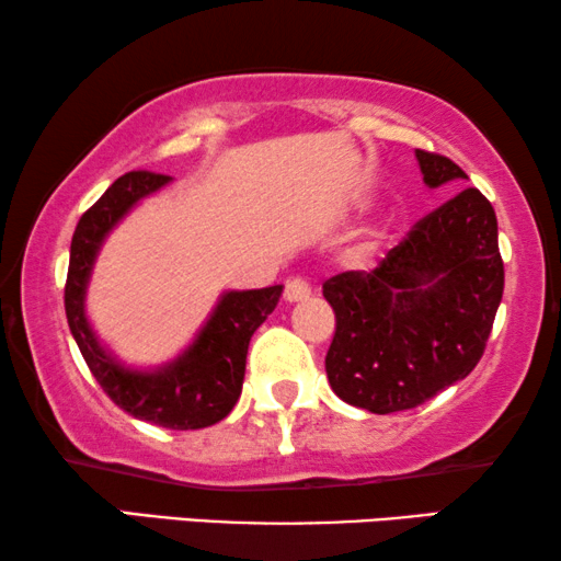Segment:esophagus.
<instances>
[{"label": "esophagus", "mask_w": 561, "mask_h": 561, "mask_svg": "<svg viewBox=\"0 0 561 561\" xmlns=\"http://www.w3.org/2000/svg\"><path fill=\"white\" fill-rule=\"evenodd\" d=\"M309 296H311V288L304 278H290L286 283V290H283V298H286V301H290V304L304 301V298H309Z\"/></svg>", "instance_id": "1"}]
</instances>
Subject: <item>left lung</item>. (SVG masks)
I'll return each instance as SVG.
<instances>
[{
	"label": "left lung",
	"instance_id": "left-lung-1",
	"mask_svg": "<svg viewBox=\"0 0 561 561\" xmlns=\"http://www.w3.org/2000/svg\"><path fill=\"white\" fill-rule=\"evenodd\" d=\"M426 186L467 173L439 152L416 150ZM493 204L462 188L409 229L375 271L324 283L334 309L329 386L370 413L416 409L467 378L485 352L503 298Z\"/></svg>",
	"mask_w": 561,
	"mask_h": 561
}]
</instances>
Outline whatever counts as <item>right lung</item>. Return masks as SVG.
Masks as SVG:
<instances>
[{"label": "right lung", "mask_w": 561, "mask_h": 561, "mask_svg": "<svg viewBox=\"0 0 561 561\" xmlns=\"http://www.w3.org/2000/svg\"><path fill=\"white\" fill-rule=\"evenodd\" d=\"M168 181L171 175L129 171L119 175L91 209L83 211L71 240L64 301L73 340L104 393L129 416L186 432V428L217 424L234 409L242 393L250 336L273 313L283 286L229 290L221 296L196 342L175 363L160 370L137 373L114 363L99 347L83 313V294H87L91 265L106 232L142 196L165 186Z\"/></svg>", "instance_id": "right-lung-1"}]
</instances>
